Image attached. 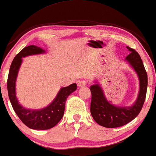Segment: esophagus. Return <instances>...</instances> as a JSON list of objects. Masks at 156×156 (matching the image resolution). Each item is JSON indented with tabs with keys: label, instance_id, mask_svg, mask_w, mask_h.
I'll return each instance as SVG.
<instances>
[{
	"label": "esophagus",
	"instance_id": "obj_1",
	"mask_svg": "<svg viewBox=\"0 0 156 156\" xmlns=\"http://www.w3.org/2000/svg\"><path fill=\"white\" fill-rule=\"evenodd\" d=\"M85 85H86L85 81H84V80H81V81H79V82H78V87L79 88L83 87H85Z\"/></svg>",
	"mask_w": 156,
	"mask_h": 156
}]
</instances>
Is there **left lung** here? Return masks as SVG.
<instances>
[{
  "mask_svg": "<svg viewBox=\"0 0 156 156\" xmlns=\"http://www.w3.org/2000/svg\"><path fill=\"white\" fill-rule=\"evenodd\" d=\"M130 52L125 58L137 74L139 92L136 101L130 106H118L111 104L104 94L100 85L97 83L90 86L92 100L90 112L93 119L99 125L108 128L121 127L134 120L139 115L144 103L147 90L148 77L141 57L135 50L127 47Z\"/></svg>",
  "mask_w": 156,
  "mask_h": 156,
  "instance_id": "8db88e82",
  "label": "left lung"
}]
</instances>
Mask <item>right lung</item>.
I'll return each mask as SVG.
<instances>
[{
	"mask_svg": "<svg viewBox=\"0 0 156 156\" xmlns=\"http://www.w3.org/2000/svg\"><path fill=\"white\" fill-rule=\"evenodd\" d=\"M45 52V50L36 45H29L22 49L12 62L7 82L9 99L14 111L24 125L33 129H48L55 127L63 117L66 99L77 89L76 83L62 87L52 103L41 109H27L20 104L16 97L15 84L22 58Z\"/></svg>",
	"mask_w": 156,
	"mask_h": 156,
	"instance_id": "add662e5",
	"label": "right lung"
}]
</instances>
